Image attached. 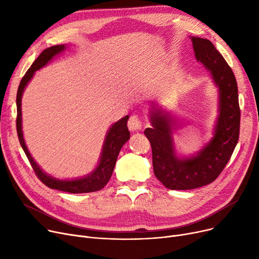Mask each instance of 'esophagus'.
Instances as JSON below:
<instances>
[{
  "label": "esophagus",
  "mask_w": 259,
  "mask_h": 259,
  "mask_svg": "<svg viewBox=\"0 0 259 259\" xmlns=\"http://www.w3.org/2000/svg\"><path fill=\"white\" fill-rule=\"evenodd\" d=\"M128 128L130 131L135 132V131H140L142 129V124L141 120L137 115H132L129 120H128Z\"/></svg>",
  "instance_id": "34e87169"
}]
</instances>
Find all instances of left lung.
I'll list each match as a JSON object with an SVG mask.
<instances>
[{
    "label": "left lung",
    "mask_w": 259,
    "mask_h": 259,
    "mask_svg": "<svg viewBox=\"0 0 259 259\" xmlns=\"http://www.w3.org/2000/svg\"><path fill=\"white\" fill-rule=\"evenodd\" d=\"M195 59L210 73L217 88V117L212 139L196 153L176 152L174 116L157 102L149 108L152 127L145 130L151 144L156 179L171 190H191L214 182L226 167L239 138L240 110L236 78L222 54L207 38L191 36Z\"/></svg>",
    "instance_id": "obj_1"
}]
</instances>
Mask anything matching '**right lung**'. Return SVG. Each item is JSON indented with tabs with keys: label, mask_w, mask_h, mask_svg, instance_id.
<instances>
[{
	"label": "right lung",
	"mask_w": 259,
	"mask_h": 259,
	"mask_svg": "<svg viewBox=\"0 0 259 259\" xmlns=\"http://www.w3.org/2000/svg\"><path fill=\"white\" fill-rule=\"evenodd\" d=\"M66 48H67V45L64 44V45H56L45 49L42 53L39 54L37 59L33 62L31 67L27 70V72L23 76L18 89V93H17V110H18L17 131H18L19 141L23 148V150L27 158L29 159L30 164L36 176L40 180V182L45 184L50 189L60 190V191H64V192H69L73 194L89 193V192L99 191V190L103 189L106 186V184L109 182V180H110L120 149L130 139V132L127 127V121H128L129 115H126L122 118H120L119 120L115 121L107 131L105 140H104V145L102 148L101 156L97 167H95L89 174L83 176V178H77L72 180L56 179L53 178V176L47 174L46 172H44L43 169L36 164V161L30 154L28 148H27L24 140L23 129H22L23 128L22 127V97H23L25 88L33 77L35 71L39 70L40 68L45 67L49 62L53 60V58H56L60 53L65 51Z\"/></svg>",
	"instance_id": "right-lung-1"
}]
</instances>
